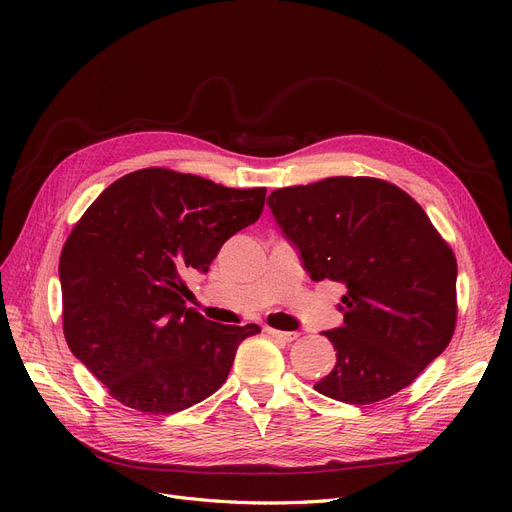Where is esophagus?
I'll use <instances>...</instances> for the list:
<instances>
[{"label":"esophagus","instance_id":"34e87169","mask_svg":"<svg viewBox=\"0 0 512 512\" xmlns=\"http://www.w3.org/2000/svg\"><path fill=\"white\" fill-rule=\"evenodd\" d=\"M265 332L270 334L272 338L282 340V342H292V340H297V338H299V334H297V332H282V330H274V328H265Z\"/></svg>","mask_w":512,"mask_h":512}]
</instances>
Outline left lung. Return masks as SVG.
Here are the masks:
<instances>
[{"instance_id":"1","label":"left lung","mask_w":512,"mask_h":512,"mask_svg":"<svg viewBox=\"0 0 512 512\" xmlns=\"http://www.w3.org/2000/svg\"><path fill=\"white\" fill-rule=\"evenodd\" d=\"M313 282L346 286L344 324L324 332L336 365L313 388L373 405L444 353L456 324V259L421 205L398 186L334 176L267 197Z\"/></svg>"}]
</instances>
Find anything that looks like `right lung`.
I'll return each instance as SVG.
<instances>
[{"label":"right lung","mask_w":512,"mask_h":512,"mask_svg":"<svg viewBox=\"0 0 512 512\" xmlns=\"http://www.w3.org/2000/svg\"><path fill=\"white\" fill-rule=\"evenodd\" d=\"M263 203L265 188L145 168L107 186L72 228L60 257L64 336L124 407L197 405L226 382L238 344L261 332L186 309L182 274H205Z\"/></svg>","instance_id":"1"}]
</instances>
